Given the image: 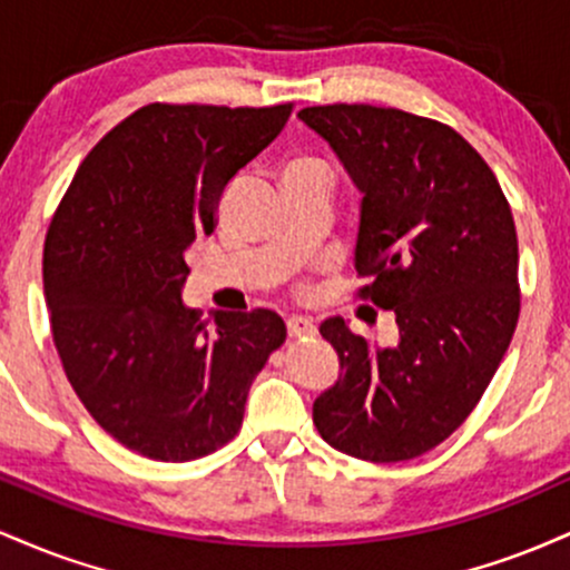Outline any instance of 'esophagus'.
I'll use <instances>...</instances> for the list:
<instances>
[{
  "label": "esophagus",
  "mask_w": 570,
  "mask_h": 570,
  "mask_svg": "<svg viewBox=\"0 0 570 570\" xmlns=\"http://www.w3.org/2000/svg\"><path fill=\"white\" fill-rule=\"evenodd\" d=\"M286 332H289V337H311L316 335V324L307 316H292L286 318Z\"/></svg>",
  "instance_id": "1"
}]
</instances>
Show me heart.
I'll list each match as a JSON object with an SVG mask.
<instances>
[{"label": "heart", "mask_w": 570, "mask_h": 570, "mask_svg": "<svg viewBox=\"0 0 570 570\" xmlns=\"http://www.w3.org/2000/svg\"><path fill=\"white\" fill-rule=\"evenodd\" d=\"M313 163H318V160H311V158H297V160H292L289 166H286V168H297V166H313Z\"/></svg>", "instance_id": "obj_1"}]
</instances>
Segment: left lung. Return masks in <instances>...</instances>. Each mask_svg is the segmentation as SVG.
<instances>
[{
	"instance_id": "left-lung-1",
	"label": "left lung",
	"mask_w": 570,
	"mask_h": 570,
	"mask_svg": "<svg viewBox=\"0 0 570 570\" xmlns=\"http://www.w3.org/2000/svg\"><path fill=\"white\" fill-rule=\"evenodd\" d=\"M335 149L362 193L358 297L396 316L381 348L340 316L318 326L340 377L313 423L340 453L410 461L448 440L476 407L520 316L512 208L480 153L450 126L370 104L297 115Z\"/></svg>"
}]
</instances>
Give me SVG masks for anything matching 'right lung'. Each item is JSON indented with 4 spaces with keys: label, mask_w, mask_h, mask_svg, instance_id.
Masks as SVG:
<instances>
[{
    "label": "right lung",
    "mask_w": 570,
    "mask_h": 570,
    "mask_svg": "<svg viewBox=\"0 0 570 570\" xmlns=\"http://www.w3.org/2000/svg\"><path fill=\"white\" fill-rule=\"evenodd\" d=\"M292 104H149L88 153L50 222L42 281L71 389L117 442L195 461L238 434L252 381L281 348L278 313L181 303L187 252L225 187L281 134Z\"/></svg>",
    "instance_id": "add662e5"
}]
</instances>
